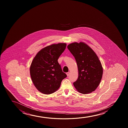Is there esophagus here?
<instances>
[{"mask_svg":"<svg viewBox=\"0 0 128 128\" xmlns=\"http://www.w3.org/2000/svg\"><path fill=\"white\" fill-rule=\"evenodd\" d=\"M66 75L67 76H68L69 75H70V72H66Z\"/></svg>","mask_w":128,"mask_h":128,"instance_id":"esophagus-1","label":"esophagus"}]
</instances>
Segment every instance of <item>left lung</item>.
Here are the masks:
<instances>
[{
	"instance_id": "1",
	"label": "left lung",
	"mask_w": 128,
	"mask_h": 128,
	"mask_svg": "<svg viewBox=\"0 0 128 128\" xmlns=\"http://www.w3.org/2000/svg\"><path fill=\"white\" fill-rule=\"evenodd\" d=\"M67 48L75 58L78 66L79 76L74 82L76 89L82 94L94 91L100 84L103 72L98 57L84 42L72 43Z\"/></svg>"
}]
</instances>
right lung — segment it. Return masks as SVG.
Returning <instances> with one entry per match:
<instances>
[{
    "label": "right lung",
    "mask_w": 128,
    "mask_h": 128,
    "mask_svg": "<svg viewBox=\"0 0 128 128\" xmlns=\"http://www.w3.org/2000/svg\"><path fill=\"white\" fill-rule=\"evenodd\" d=\"M66 44H52L42 48L34 58L30 66V75L34 85L41 93L49 94L60 88L67 77L58 60Z\"/></svg>",
    "instance_id": "right-lung-1"
}]
</instances>
